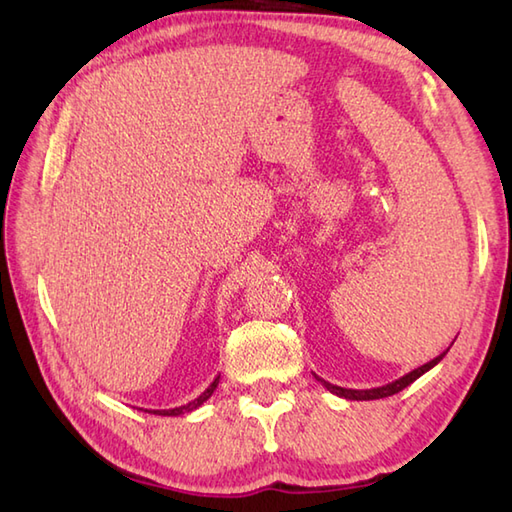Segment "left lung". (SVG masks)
Listing matches in <instances>:
<instances>
[{"label": "left lung", "mask_w": 512, "mask_h": 512, "mask_svg": "<svg viewBox=\"0 0 512 512\" xmlns=\"http://www.w3.org/2000/svg\"><path fill=\"white\" fill-rule=\"evenodd\" d=\"M447 352H449V350H447ZM447 352H442L440 356L433 358V361L420 365L418 369H413V372H409V374H405V376H400L398 380H394V383H387V385H383V387H372V389H345V387H339V385H332V383H328V380H323V378H319V376H314V378L321 380L323 387L328 389V391H332V394L339 396V398H345V400H378V398L394 396V394H398V391L409 387V385L413 383V380H418L424 372H429L431 367H436Z\"/></svg>", "instance_id": "obj_1"}]
</instances>
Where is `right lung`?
I'll use <instances>...</instances> for the list:
<instances>
[{
	"label": "right lung",
	"mask_w": 512,
	"mask_h": 512,
	"mask_svg": "<svg viewBox=\"0 0 512 512\" xmlns=\"http://www.w3.org/2000/svg\"><path fill=\"white\" fill-rule=\"evenodd\" d=\"M217 383H220V376H217V378L213 380V383L202 391V394H200L198 398L191 400V402H187V405H182V407H173V409H145V411H149V413H158V416H182V413H191V411H195V409H198L200 405H204L206 400L211 398V394L215 391Z\"/></svg>",
	"instance_id": "add662e5"
}]
</instances>
